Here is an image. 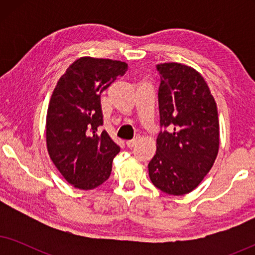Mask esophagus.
<instances>
[{"label":"esophagus","instance_id":"1","mask_svg":"<svg viewBox=\"0 0 255 255\" xmlns=\"http://www.w3.org/2000/svg\"><path fill=\"white\" fill-rule=\"evenodd\" d=\"M138 140H139V137H135L134 139H131V140H128V141H127V146H128V148H132L135 144H137Z\"/></svg>","mask_w":255,"mask_h":255}]
</instances>
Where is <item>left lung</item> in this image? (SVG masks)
I'll use <instances>...</instances> for the list:
<instances>
[{
    "mask_svg": "<svg viewBox=\"0 0 255 255\" xmlns=\"http://www.w3.org/2000/svg\"><path fill=\"white\" fill-rule=\"evenodd\" d=\"M156 68L160 124L167 130L156 138L148 175L163 193L182 196L196 189L217 158V104L195 68L180 62H163Z\"/></svg>",
    "mask_w": 255,
    "mask_h": 255,
    "instance_id": "8db88e82",
    "label": "left lung"
}]
</instances>
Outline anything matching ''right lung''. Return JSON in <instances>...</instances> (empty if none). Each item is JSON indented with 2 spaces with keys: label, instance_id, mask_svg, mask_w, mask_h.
Returning a JSON list of instances; mask_svg holds the SVG:
<instances>
[{
  "label": "right lung",
  "instance_id": "add662e5",
  "mask_svg": "<svg viewBox=\"0 0 255 255\" xmlns=\"http://www.w3.org/2000/svg\"><path fill=\"white\" fill-rule=\"evenodd\" d=\"M128 64L81 57L58 80L46 115L48 154L62 177L74 188L92 190L109 179L120 146L106 131L100 96Z\"/></svg>",
  "mask_w": 255,
  "mask_h": 255
}]
</instances>
